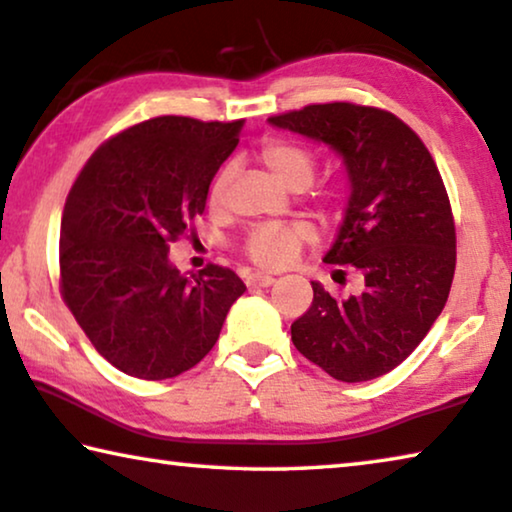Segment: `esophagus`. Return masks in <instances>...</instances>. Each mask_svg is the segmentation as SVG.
Segmentation results:
<instances>
[{"instance_id":"esophagus-1","label":"esophagus","mask_w":512,"mask_h":512,"mask_svg":"<svg viewBox=\"0 0 512 512\" xmlns=\"http://www.w3.org/2000/svg\"><path fill=\"white\" fill-rule=\"evenodd\" d=\"M245 281L249 288H265V286H272L274 277H270V274H265V272H249Z\"/></svg>"}]
</instances>
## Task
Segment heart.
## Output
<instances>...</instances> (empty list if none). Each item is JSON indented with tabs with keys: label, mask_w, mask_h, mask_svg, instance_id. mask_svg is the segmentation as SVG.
<instances>
[{
	"label": "heart",
	"mask_w": 512,
	"mask_h": 512,
	"mask_svg": "<svg viewBox=\"0 0 512 512\" xmlns=\"http://www.w3.org/2000/svg\"><path fill=\"white\" fill-rule=\"evenodd\" d=\"M258 157L267 169L277 176L283 185L290 190H304L311 185L316 176V155L309 148L302 146L300 141L272 137L265 139L258 148ZM233 178V164H222L217 174L212 176L208 187L210 206H222L226 199V190ZM313 203L320 212H329L336 203V194L332 190H316L313 192ZM313 240V229L304 222H265L256 224L245 240H242V254L251 263L265 270H279L288 265L300 254L304 245Z\"/></svg>",
	"instance_id": "1"
}]
</instances>
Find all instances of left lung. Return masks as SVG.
Masks as SVG:
<instances>
[{"mask_svg": "<svg viewBox=\"0 0 512 512\" xmlns=\"http://www.w3.org/2000/svg\"><path fill=\"white\" fill-rule=\"evenodd\" d=\"M332 146L350 201L325 263L357 290L313 302L290 325L295 348L341 382H366L412 355L442 313L455 272V222L444 180L419 135L387 109L325 102L270 116Z\"/></svg>", "mask_w": 512, "mask_h": 512, "instance_id": "8db88e82", "label": "left lung"}]
</instances>
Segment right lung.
Instances as JSON below:
<instances>
[{
	"label": "right lung",
	"instance_id": "obj_1",
	"mask_svg": "<svg viewBox=\"0 0 512 512\" xmlns=\"http://www.w3.org/2000/svg\"><path fill=\"white\" fill-rule=\"evenodd\" d=\"M242 121L157 116L98 146L70 187L59 238L61 297L102 357L139 380L190 371L247 286L229 267L183 277L169 245L203 215Z\"/></svg>",
	"mask_w": 512,
	"mask_h": 512
}]
</instances>
